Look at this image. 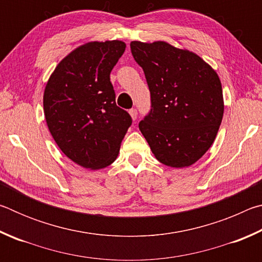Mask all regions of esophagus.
<instances>
[{
    "label": "esophagus",
    "instance_id": "obj_1",
    "mask_svg": "<svg viewBox=\"0 0 262 262\" xmlns=\"http://www.w3.org/2000/svg\"><path fill=\"white\" fill-rule=\"evenodd\" d=\"M129 114H130L133 120H136V118H137V110L136 108L129 110Z\"/></svg>",
    "mask_w": 262,
    "mask_h": 262
}]
</instances>
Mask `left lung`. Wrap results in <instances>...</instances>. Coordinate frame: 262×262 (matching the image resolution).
Returning a JSON list of instances; mask_svg holds the SVG:
<instances>
[{
	"instance_id": "obj_1",
	"label": "left lung",
	"mask_w": 262,
	"mask_h": 262,
	"mask_svg": "<svg viewBox=\"0 0 262 262\" xmlns=\"http://www.w3.org/2000/svg\"><path fill=\"white\" fill-rule=\"evenodd\" d=\"M130 51L151 101L141 133L164 165H192L211 147L223 118L219 76L200 56L165 41H132Z\"/></svg>"
}]
</instances>
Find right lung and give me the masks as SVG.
Segmentation results:
<instances>
[{
	"mask_svg": "<svg viewBox=\"0 0 262 262\" xmlns=\"http://www.w3.org/2000/svg\"><path fill=\"white\" fill-rule=\"evenodd\" d=\"M126 50L120 40L88 42L62 60L43 94V112L61 151L91 170L112 164L132 125L117 106L110 74Z\"/></svg>",
	"mask_w": 262,
	"mask_h": 262,
	"instance_id": "add662e5",
	"label": "right lung"
}]
</instances>
